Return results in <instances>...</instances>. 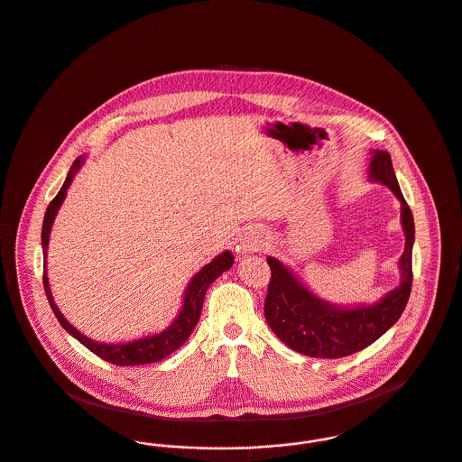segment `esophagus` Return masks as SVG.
<instances>
[{"label": "esophagus", "instance_id": "34e87169", "mask_svg": "<svg viewBox=\"0 0 462 462\" xmlns=\"http://www.w3.org/2000/svg\"><path fill=\"white\" fill-rule=\"evenodd\" d=\"M263 245H265V234L260 228H250L241 241V252L254 254L260 248H263Z\"/></svg>", "mask_w": 462, "mask_h": 462}]
</instances>
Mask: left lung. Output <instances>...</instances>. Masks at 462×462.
Returning <instances> with one entry per match:
<instances>
[{"label":"left lung","mask_w":462,"mask_h":462,"mask_svg":"<svg viewBox=\"0 0 462 462\" xmlns=\"http://www.w3.org/2000/svg\"><path fill=\"white\" fill-rule=\"evenodd\" d=\"M368 179L388 186L399 199L401 223L406 234V248L399 260L401 283L379 301L356 307H338L324 301L283 262L267 256L271 280L263 305L265 320L285 346L310 358H344L368 347L401 319L410 300L414 221L388 152L372 151Z\"/></svg>","instance_id":"left-lung-1"}]
</instances>
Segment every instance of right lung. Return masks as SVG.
<instances>
[{"instance_id": "right-lung-1", "label": "right lung", "mask_w": 462, "mask_h": 462, "mask_svg": "<svg viewBox=\"0 0 462 462\" xmlns=\"http://www.w3.org/2000/svg\"><path fill=\"white\" fill-rule=\"evenodd\" d=\"M83 162H85L83 157H78L74 161V164L70 166L69 175H67L61 189L58 191V195L52 199L51 204L48 206L46 216H44V223H42V254H44V258L48 256V245H50V234H51L54 217H56L60 207H61L65 197H67V189L72 184L74 175L79 171ZM232 263H234V255L228 250L223 252L221 255L214 256L188 283V287L184 291L182 308H180L179 315L175 317V320L166 329H162L161 333H155V335H149L145 338H138V340H133V342H122V344H104V342L92 340V338L85 337L81 331H78L63 317V313L58 310L54 300H52L46 267H44V291H46L48 301L51 305L58 322L69 331V335H72L78 342H81L94 355H97L99 358L106 359V361H109L113 365H120V366L147 365V363H154V361L170 356L171 353H175L189 338V335L193 333L195 326L199 324L207 289L210 287V283L216 278L221 276V273L228 271L232 267Z\"/></svg>"}]
</instances>
